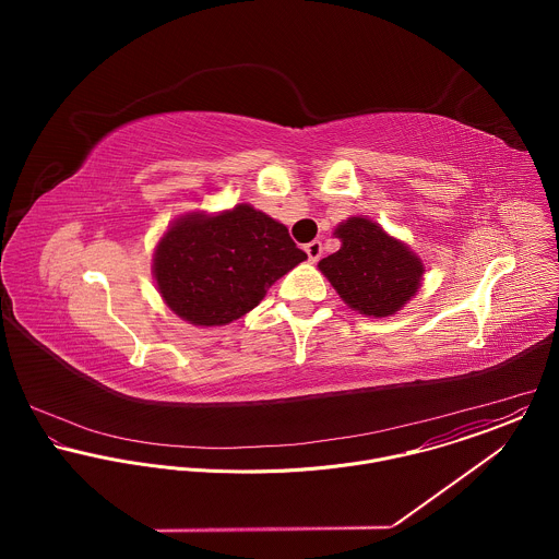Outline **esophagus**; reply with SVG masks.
<instances>
[{
    "instance_id": "1",
    "label": "esophagus",
    "mask_w": 559,
    "mask_h": 559,
    "mask_svg": "<svg viewBox=\"0 0 559 559\" xmlns=\"http://www.w3.org/2000/svg\"><path fill=\"white\" fill-rule=\"evenodd\" d=\"M306 253L310 262H319L320 253H322V242L320 240H312L306 245Z\"/></svg>"
}]
</instances>
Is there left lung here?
Returning a JSON list of instances; mask_svg holds the SVG:
<instances>
[{"instance_id": "obj_1", "label": "left lung", "mask_w": 559, "mask_h": 559, "mask_svg": "<svg viewBox=\"0 0 559 559\" xmlns=\"http://www.w3.org/2000/svg\"><path fill=\"white\" fill-rule=\"evenodd\" d=\"M333 237L340 249L322 258L319 269L350 310L385 319L415 297L426 269L404 240L364 215L337 224Z\"/></svg>"}]
</instances>
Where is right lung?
Returning <instances> with one entry per match:
<instances>
[{
	"instance_id": "1",
	"label": "right lung",
	"mask_w": 559,
	"mask_h": 559,
	"mask_svg": "<svg viewBox=\"0 0 559 559\" xmlns=\"http://www.w3.org/2000/svg\"><path fill=\"white\" fill-rule=\"evenodd\" d=\"M306 258L284 224L251 204H237L174 219L155 247L153 277L178 319L222 326L251 312Z\"/></svg>"
}]
</instances>
